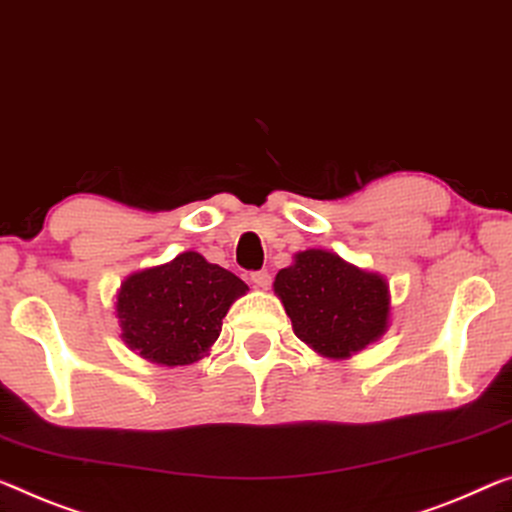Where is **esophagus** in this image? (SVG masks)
Here are the masks:
<instances>
[{"label":"esophagus","mask_w":512,"mask_h":512,"mask_svg":"<svg viewBox=\"0 0 512 512\" xmlns=\"http://www.w3.org/2000/svg\"><path fill=\"white\" fill-rule=\"evenodd\" d=\"M251 283H254L256 288L267 290V288H270V283H272L270 272H265V270H261V272H254V274H251Z\"/></svg>","instance_id":"34e87169"}]
</instances>
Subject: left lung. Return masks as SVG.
<instances>
[{"mask_svg":"<svg viewBox=\"0 0 512 512\" xmlns=\"http://www.w3.org/2000/svg\"><path fill=\"white\" fill-rule=\"evenodd\" d=\"M274 295L295 336L320 357L350 359L389 329V281L334 251H297L293 265L274 277Z\"/></svg>","mask_w":512,"mask_h":512,"instance_id":"left-lung-1","label":"left lung"}]
</instances>
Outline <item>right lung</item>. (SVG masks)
<instances>
[{"label":"right lung","instance_id":"1","mask_svg":"<svg viewBox=\"0 0 512 512\" xmlns=\"http://www.w3.org/2000/svg\"><path fill=\"white\" fill-rule=\"evenodd\" d=\"M247 290L233 272L183 251L123 279L114 302L121 341L157 366L194 364L208 357L224 316Z\"/></svg>","mask_w":512,"mask_h":512}]
</instances>
